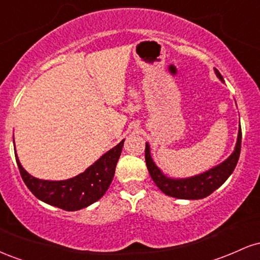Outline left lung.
<instances>
[{
	"label": "left lung",
	"instance_id": "obj_1",
	"mask_svg": "<svg viewBox=\"0 0 260 260\" xmlns=\"http://www.w3.org/2000/svg\"><path fill=\"white\" fill-rule=\"evenodd\" d=\"M216 76L219 79H222V76L217 70H215ZM241 140H242V131H238V138L236 143L235 151L230 155L229 159H226L222 164L215 166L209 171L201 174L194 177L181 178V180H174L165 176L160 171L154 164L150 156V148L148 143L145 144V162L151 178L157 187L162 190L165 194L178 199H202L217 189L221 184L229 178V176L234 172L237 165L238 157L241 153Z\"/></svg>",
	"mask_w": 260,
	"mask_h": 260
}]
</instances>
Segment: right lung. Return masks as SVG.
Listing matches in <instances>:
<instances>
[{"label": "right lung", "instance_id": "1", "mask_svg": "<svg viewBox=\"0 0 260 260\" xmlns=\"http://www.w3.org/2000/svg\"><path fill=\"white\" fill-rule=\"evenodd\" d=\"M124 139L104 154L83 174L66 181H44L32 177L16 160L23 181L38 199L67 211L79 210L92 204L106 193L115 175Z\"/></svg>", "mask_w": 260, "mask_h": 260}]
</instances>
